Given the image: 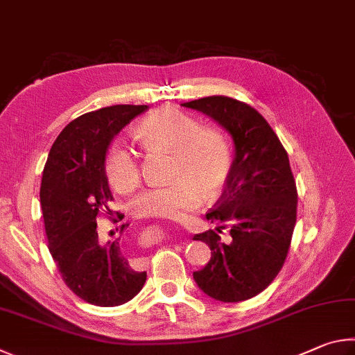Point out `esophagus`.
Segmentation results:
<instances>
[{"instance_id":"1","label":"esophagus","mask_w":355,"mask_h":355,"mask_svg":"<svg viewBox=\"0 0 355 355\" xmlns=\"http://www.w3.org/2000/svg\"><path fill=\"white\" fill-rule=\"evenodd\" d=\"M148 234L153 235V237H155V235H157V231H154V229H153V231H148Z\"/></svg>"}]
</instances>
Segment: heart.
Segmentation results:
<instances>
[{
	"mask_svg": "<svg viewBox=\"0 0 355 355\" xmlns=\"http://www.w3.org/2000/svg\"><path fill=\"white\" fill-rule=\"evenodd\" d=\"M137 139L148 151H170L164 187H149L137 196L132 212L139 218L181 220L201 202V191L215 196L231 173L232 154L226 135L216 128H201L196 118L176 109H160L137 124ZM105 176L115 190L126 193L140 181L135 155L114 143L105 157Z\"/></svg>",
	"mask_w": 355,
	"mask_h": 355,
	"instance_id": "1",
	"label": "heart"
}]
</instances>
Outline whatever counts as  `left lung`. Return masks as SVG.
<instances>
[{
  "label": "left lung",
  "instance_id": "left-lung-1",
  "mask_svg": "<svg viewBox=\"0 0 355 355\" xmlns=\"http://www.w3.org/2000/svg\"><path fill=\"white\" fill-rule=\"evenodd\" d=\"M184 107L212 118L231 135L234 160L226 187L210 223H231V241L218 234H196L212 251L193 279L207 296L240 302L259 295L272 282L287 257L296 223L297 193L288 154L256 109L227 96H207Z\"/></svg>",
  "mask_w": 355,
  "mask_h": 355
}]
</instances>
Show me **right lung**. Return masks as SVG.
Wrapping results in <instances>:
<instances>
[{
    "label": "right lung",
    "mask_w": 355,
    "mask_h": 355,
    "mask_svg": "<svg viewBox=\"0 0 355 355\" xmlns=\"http://www.w3.org/2000/svg\"><path fill=\"white\" fill-rule=\"evenodd\" d=\"M146 109L118 104L78 116L53 143L43 170L40 204L49 252L67 287L93 306H121L146 281V271L134 268L121 240L99 243L96 231L99 210L110 212L109 148L115 135Z\"/></svg>",
    "instance_id": "right-lung-1"
}]
</instances>
